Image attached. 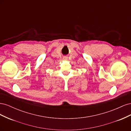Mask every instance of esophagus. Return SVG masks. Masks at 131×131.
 Returning a JSON list of instances; mask_svg holds the SVG:
<instances>
[{"mask_svg":"<svg viewBox=\"0 0 131 131\" xmlns=\"http://www.w3.org/2000/svg\"><path fill=\"white\" fill-rule=\"evenodd\" d=\"M64 58H66V57H64Z\"/></svg>","mask_w":131,"mask_h":131,"instance_id":"34e87169","label":"esophagus"}]
</instances>
